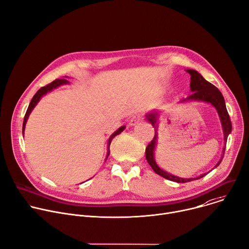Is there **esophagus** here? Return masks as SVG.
I'll use <instances>...</instances> for the list:
<instances>
[{
  "label": "esophagus",
  "mask_w": 249,
  "mask_h": 249,
  "mask_svg": "<svg viewBox=\"0 0 249 249\" xmlns=\"http://www.w3.org/2000/svg\"><path fill=\"white\" fill-rule=\"evenodd\" d=\"M142 119V116L140 115V114H136V115H134L131 119H130V121H129V125L130 126H135L136 124H138L139 122H140V120Z\"/></svg>",
  "instance_id": "1"
}]
</instances>
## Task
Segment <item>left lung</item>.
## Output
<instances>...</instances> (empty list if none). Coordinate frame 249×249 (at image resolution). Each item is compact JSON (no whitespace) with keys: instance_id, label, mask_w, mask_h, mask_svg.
<instances>
[{"instance_id":"obj_1","label":"left lung","mask_w":249,"mask_h":249,"mask_svg":"<svg viewBox=\"0 0 249 249\" xmlns=\"http://www.w3.org/2000/svg\"><path fill=\"white\" fill-rule=\"evenodd\" d=\"M187 71L191 74V90H192V94L190 96H188L187 98L183 99L180 102H188V101H203V102H208L211 103L217 111L218 116L221 122V126H222V130H223V136H224V141H228V137L229 135L231 132V121L229 115V112L227 110V106H225V101L224 98L221 94V92L211 82L207 81L205 78H203L197 71H193V70H187ZM158 117H159V114L158 112H151L149 114L146 115L147 120L152 124V126L155 128V136L153 138V140L149 143V145L146 148L145 151V155H146V159L149 163V165L151 166V168L154 170V172L158 175H160L161 177L173 180V182H177V183H188V182H192V180L195 179H198L202 177H205L207 174H202L199 177L196 178H179L177 176H174L170 173L165 172L164 170H162L161 168H159V166L157 165L155 158H154V151L155 148L157 146V139H158V132H157V120ZM224 151L225 148H223L222 150V155L220 160L217 162V164L215 165L214 168H216L220 162L222 161V158L224 155Z\"/></svg>"}]
</instances>
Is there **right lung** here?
I'll return each instance as SVG.
<instances>
[{
  "label": "right lung",
  "instance_id": "add662e5",
  "mask_svg": "<svg viewBox=\"0 0 249 249\" xmlns=\"http://www.w3.org/2000/svg\"><path fill=\"white\" fill-rule=\"evenodd\" d=\"M67 83H69V81H67L66 79H55V80L53 81L52 83H50V84H48V85H46V86H43V87H41L40 89L37 90V92L34 95L32 101H31V103H30V105H29V107H28V110H27V112H26V115H25V118H24V123H22V134H24V131H25V128H26V124H27V121H28V118H29V116H30V114H31V112L33 111V109L35 108V106L37 104V102L39 101V99H40L44 94H47L48 92L52 91V90H53L54 88H56V87H58V86H60V85H63V84H67ZM124 129H125V126L120 127L118 130H116V131H115L114 133H113V134L111 135V136H110V138H109V140H108V145H107L106 160H107V158H108V156H109V154H110L109 147H110V144H111L112 139L114 138L115 136H117V135H119Z\"/></svg>",
  "mask_w": 249,
  "mask_h": 249
}]
</instances>
